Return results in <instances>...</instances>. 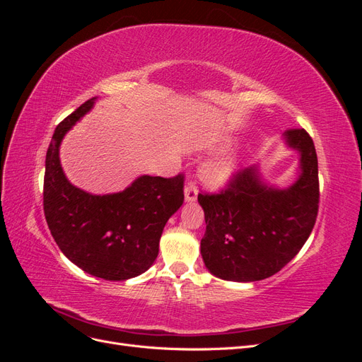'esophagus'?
<instances>
[{"label":"esophagus","instance_id":"1","mask_svg":"<svg viewBox=\"0 0 362 362\" xmlns=\"http://www.w3.org/2000/svg\"><path fill=\"white\" fill-rule=\"evenodd\" d=\"M184 196H185V202H194L198 199V187H196V184L193 181H189L185 184Z\"/></svg>","mask_w":362,"mask_h":362}]
</instances>
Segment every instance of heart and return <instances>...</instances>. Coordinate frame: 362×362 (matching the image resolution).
Instances as JSON below:
<instances>
[{"instance_id": "1", "label": "heart", "mask_w": 362, "mask_h": 362, "mask_svg": "<svg viewBox=\"0 0 362 362\" xmlns=\"http://www.w3.org/2000/svg\"><path fill=\"white\" fill-rule=\"evenodd\" d=\"M235 166L237 163L233 156L223 157L221 160L211 163L210 166L206 168L205 178L211 185H214V187H218V185L225 184L229 180V177H231L235 170Z\"/></svg>"}]
</instances>
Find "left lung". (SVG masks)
I'll use <instances>...</instances> for the list:
<instances>
[{
    "label": "left lung",
    "mask_w": 362,
    "mask_h": 362,
    "mask_svg": "<svg viewBox=\"0 0 362 362\" xmlns=\"http://www.w3.org/2000/svg\"><path fill=\"white\" fill-rule=\"evenodd\" d=\"M286 145L299 152V177L287 189L261 178L258 168L238 170L228 189L198 194L206 231L205 267L225 281L254 282L278 273L308 240L319 211V164L303 128L287 129Z\"/></svg>",
    "instance_id": "left-lung-1"
}]
</instances>
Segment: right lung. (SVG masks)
Listing matches in <instances>:
<instances>
[{
	"label": "right lung",
	"mask_w": 362,
	"mask_h": 362,
	"mask_svg": "<svg viewBox=\"0 0 362 362\" xmlns=\"http://www.w3.org/2000/svg\"><path fill=\"white\" fill-rule=\"evenodd\" d=\"M95 101H86L54 131L45 160L43 211L54 240L75 266L105 281H127L154 264L164 225L184 202V177L141 175L125 190L108 194L71 184L60 164L62 140Z\"/></svg>",
	"instance_id": "right-lung-1"
}]
</instances>
